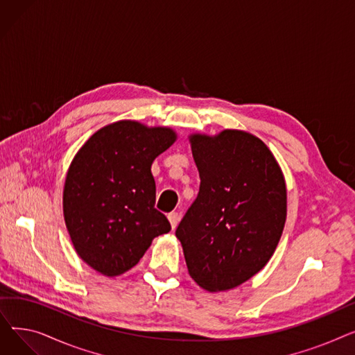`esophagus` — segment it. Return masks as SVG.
Segmentation results:
<instances>
[{
    "label": "esophagus",
    "mask_w": 355,
    "mask_h": 355,
    "mask_svg": "<svg viewBox=\"0 0 355 355\" xmlns=\"http://www.w3.org/2000/svg\"><path fill=\"white\" fill-rule=\"evenodd\" d=\"M168 220H170L171 227H173V230H174V229L177 227V225H178V221H180V214L175 213V211H173V213L168 214Z\"/></svg>",
    "instance_id": "esophagus-1"
}]
</instances>
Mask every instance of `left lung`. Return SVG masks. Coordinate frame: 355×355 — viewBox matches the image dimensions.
Instances as JSON below:
<instances>
[{
  "label": "left lung",
  "mask_w": 355,
  "mask_h": 355,
  "mask_svg": "<svg viewBox=\"0 0 355 355\" xmlns=\"http://www.w3.org/2000/svg\"><path fill=\"white\" fill-rule=\"evenodd\" d=\"M200 191L177 227L194 282L240 286L273 256L286 221V184L268 145L239 129L191 134Z\"/></svg>",
  "instance_id": "left-lung-1"
}]
</instances>
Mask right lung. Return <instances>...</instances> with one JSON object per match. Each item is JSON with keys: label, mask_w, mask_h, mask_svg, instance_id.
Here are the masks:
<instances>
[{"label": "right lung", "mask_w": 355, "mask_h": 355, "mask_svg": "<svg viewBox=\"0 0 355 355\" xmlns=\"http://www.w3.org/2000/svg\"><path fill=\"white\" fill-rule=\"evenodd\" d=\"M175 130L118 121L96 130L74 155L64 181L63 216L79 257L105 276L132 269L157 236L171 230L154 209V159Z\"/></svg>", "instance_id": "right-lung-1"}]
</instances>
